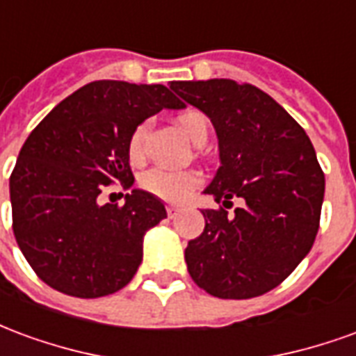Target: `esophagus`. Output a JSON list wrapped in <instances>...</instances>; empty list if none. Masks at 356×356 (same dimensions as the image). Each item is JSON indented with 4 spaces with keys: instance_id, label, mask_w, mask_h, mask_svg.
Returning a JSON list of instances; mask_svg holds the SVG:
<instances>
[{
    "instance_id": "esophagus-1",
    "label": "esophagus",
    "mask_w": 356,
    "mask_h": 356,
    "mask_svg": "<svg viewBox=\"0 0 356 356\" xmlns=\"http://www.w3.org/2000/svg\"><path fill=\"white\" fill-rule=\"evenodd\" d=\"M165 211H168V216H170L171 219H173V217H177L179 208H175V206H168V208H165Z\"/></svg>"
}]
</instances>
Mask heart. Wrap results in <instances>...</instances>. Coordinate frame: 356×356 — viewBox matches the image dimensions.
I'll list each match as a JSON object with an SVG mask.
<instances>
[{
	"instance_id": "heart-1",
	"label": "heart",
	"mask_w": 356,
	"mask_h": 356,
	"mask_svg": "<svg viewBox=\"0 0 356 356\" xmlns=\"http://www.w3.org/2000/svg\"><path fill=\"white\" fill-rule=\"evenodd\" d=\"M181 129L188 139L196 143L200 135L208 133V118L196 110H186L177 118ZM148 125L139 124L127 139V152L131 160H140L145 154V140H147ZM200 183V175L196 171L165 170V168H152L140 177V188L154 194L158 198L168 202H183Z\"/></svg>"
}]
</instances>
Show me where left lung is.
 Segmentation results:
<instances>
[{"label":"left lung","mask_w":356,"mask_h":356,"mask_svg":"<svg viewBox=\"0 0 356 356\" xmlns=\"http://www.w3.org/2000/svg\"><path fill=\"white\" fill-rule=\"evenodd\" d=\"M175 93L211 120L221 165L204 191L229 214L204 209L206 227L188 242V275L221 299H250L284 282L313 248L324 173L303 127L252 83L171 81Z\"/></svg>","instance_id":"8db88e82"}]
</instances>
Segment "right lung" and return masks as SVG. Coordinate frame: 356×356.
Returning <instances> with one entry per match:
<instances>
[{
	"mask_svg": "<svg viewBox=\"0 0 356 356\" xmlns=\"http://www.w3.org/2000/svg\"><path fill=\"white\" fill-rule=\"evenodd\" d=\"M165 86L99 80L58 102L20 148L9 179L13 232L53 290L93 299L122 290L143 261V236L163 204L133 188L99 204L106 186L133 185L127 139L162 108H183Z\"/></svg>",
	"mask_w": 356,
	"mask_h": 356,
	"instance_id": "obj_1",
	"label": "right lung"
}]
</instances>
